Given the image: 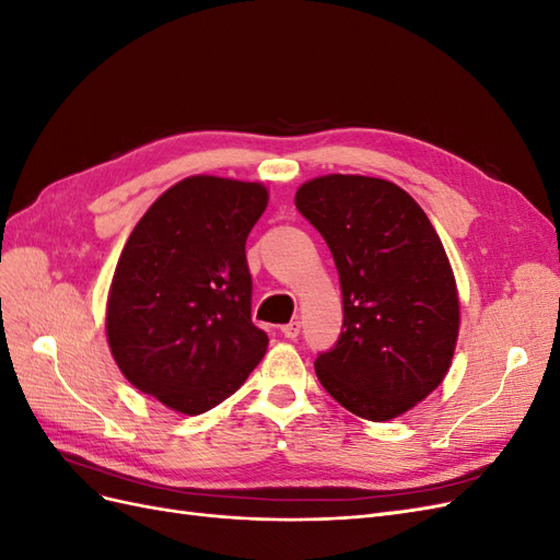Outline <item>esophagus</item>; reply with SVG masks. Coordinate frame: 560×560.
<instances>
[{
  "label": "esophagus",
  "mask_w": 560,
  "mask_h": 560,
  "mask_svg": "<svg viewBox=\"0 0 560 560\" xmlns=\"http://www.w3.org/2000/svg\"><path fill=\"white\" fill-rule=\"evenodd\" d=\"M280 331H282L284 338H290V341H294V338L301 334V322H299V319L287 322V325L280 327Z\"/></svg>",
  "instance_id": "obj_1"
}]
</instances>
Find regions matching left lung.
Wrapping results in <instances>:
<instances>
[{
	"mask_svg": "<svg viewBox=\"0 0 560 560\" xmlns=\"http://www.w3.org/2000/svg\"><path fill=\"white\" fill-rule=\"evenodd\" d=\"M296 210L331 249L343 292L341 336L315 374L354 416L397 418L451 366L460 306L444 245L418 202L376 177L311 179Z\"/></svg>",
	"mask_w": 560,
	"mask_h": 560,
	"instance_id": "1",
	"label": "left lung"
}]
</instances>
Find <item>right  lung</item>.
I'll return each mask as SVG.
<instances>
[{
	"instance_id": "1",
	"label": "right lung",
	"mask_w": 560,
	"mask_h": 560,
	"mask_svg": "<svg viewBox=\"0 0 560 560\" xmlns=\"http://www.w3.org/2000/svg\"><path fill=\"white\" fill-rule=\"evenodd\" d=\"M266 202L254 182L182 179L147 210L116 264L114 360L135 387L179 413L214 409L264 358L245 243Z\"/></svg>"
}]
</instances>
